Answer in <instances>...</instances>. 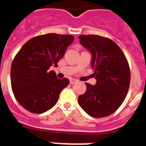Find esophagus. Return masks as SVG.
<instances>
[{
    "mask_svg": "<svg viewBox=\"0 0 146 146\" xmlns=\"http://www.w3.org/2000/svg\"><path fill=\"white\" fill-rule=\"evenodd\" d=\"M77 81H78V80H76V79H70V84H76Z\"/></svg>",
    "mask_w": 146,
    "mask_h": 146,
    "instance_id": "obj_1",
    "label": "esophagus"
}]
</instances>
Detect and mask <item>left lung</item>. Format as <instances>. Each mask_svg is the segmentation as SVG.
Here are the masks:
<instances>
[{"label": "left lung", "instance_id": "obj_1", "mask_svg": "<svg viewBox=\"0 0 146 146\" xmlns=\"http://www.w3.org/2000/svg\"><path fill=\"white\" fill-rule=\"evenodd\" d=\"M80 42L92 55L91 67L97 83L87 84L78 103L94 117H104L117 111L125 99L131 73L125 54L114 41L100 35H82Z\"/></svg>", "mask_w": 146, "mask_h": 146}]
</instances>
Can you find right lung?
<instances>
[{
    "label": "right lung",
    "mask_w": 146,
    "mask_h": 146,
    "mask_svg": "<svg viewBox=\"0 0 146 146\" xmlns=\"http://www.w3.org/2000/svg\"><path fill=\"white\" fill-rule=\"evenodd\" d=\"M73 35L49 33L29 40L19 50L11 68L13 94L27 111L41 114L57 103L59 94L70 80L59 79L49 68L56 66Z\"/></svg>",
    "instance_id": "right-lung-1"
}]
</instances>
